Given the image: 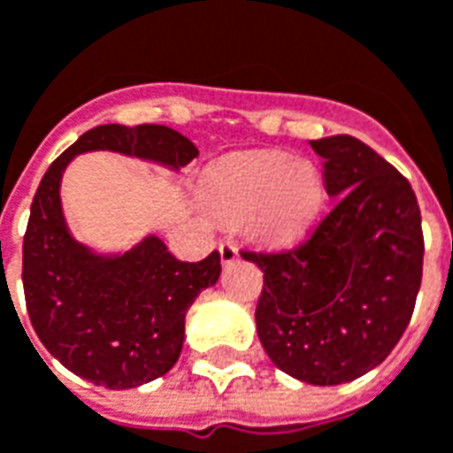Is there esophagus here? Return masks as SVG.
<instances>
[{
    "label": "esophagus",
    "instance_id": "34e87169",
    "mask_svg": "<svg viewBox=\"0 0 453 453\" xmlns=\"http://www.w3.org/2000/svg\"><path fill=\"white\" fill-rule=\"evenodd\" d=\"M218 252H220V262H223V265H230V262H235L237 257H240L235 242H230V240H220Z\"/></svg>",
    "mask_w": 453,
    "mask_h": 453
}]
</instances>
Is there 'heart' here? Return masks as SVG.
<instances>
[{
	"label": "heart",
	"mask_w": 453,
	"mask_h": 453,
	"mask_svg": "<svg viewBox=\"0 0 453 453\" xmlns=\"http://www.w3.org/2000/svg\"><path fill=\"white\" fill-rule=\"evenodd\" d=\"M203 206L226 218H245L250 233L286 245L311 227L323 208V179L313 162L279 150H252L216 162L201 179Z\"/></svg>",
	"instance_id": "heart-1"
}]
</instances>
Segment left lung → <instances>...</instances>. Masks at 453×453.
<instances>
[{"instance_id":"1","label":"left lung","mask_w":453,"mask_h":453,"mask_svg":"<svg viewBox=\"0 0 453 453\" xmlns=\"http://www.w3.org/2000/svg\"><path fill=\"white\" fill-rule=\"evenodd\" d=\"M334 208L303 245L242 252L265 272L257 334L279 369L313 386L364 376L405 333L422 281V218L398 169L351 135L311 140Z\"/></svg>"}]
</instances>
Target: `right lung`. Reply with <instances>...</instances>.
Here are the masks:
<instances>
[{"label": "right lung", "instance_id": "add662e5", "mask_svg": "<svg viewBox=\"0 0 453 453\" xmlns=\"http://www.w3.org/2000/svg\"><path fill=\"white\" fill-rule=\"evenodd\" d=\"M109 150L177 172L196 145L167 126L106 123L87 130L48 167L24 237V294L38 340L77 376L111 390L165 376L181 354L184 318L220 276V255L179 262L157 235L102 255L74 240L60 184L77 155Z\"/></svg>", "mask_w": 453, "mask_h": 453}]
</instances>
